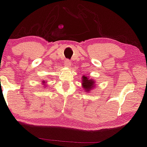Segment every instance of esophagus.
I'll use <instances>...</instances> for the list:
<instances>
[{
    "label": "esophagus",
    "instance_id": "1",
    "mask_svg": "<svg viewBox=\"0 0 147 147\" xmlns=\"http://www.w3.org/2000/svg\"><path fill=\"white\" fill-rule=\"evenodd\" d=\"M64 63H65V66L67 67H70L71 65V61L69 60H68V59H67V60H65L64 61Z\"/></svg>",
    "mask_w": 147,
    "mask_h": 147
}]
</instances>
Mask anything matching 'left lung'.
I'll return each mask as SVG.
<instances>
[{
	"instance_id": "8db88e82",
	"label": "left lung",
	"mask_w": 147,
	"mask_h": 147,
	"mask_svg": "<svg viewBox=\"0 0 147 147\" xmlns=\"http://www.w3.org/2000/svg\"><path fill=\"white\" fill-rule=\"evenodd\" d=\"M94 84V82L93 80H89L87 76H83L82 77V85L85 89H86L87 91H89V90L92 89L93 85Z\"/></svg>"
}]
</instances>
